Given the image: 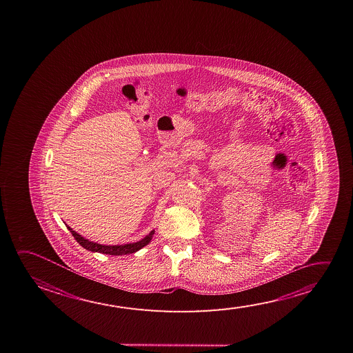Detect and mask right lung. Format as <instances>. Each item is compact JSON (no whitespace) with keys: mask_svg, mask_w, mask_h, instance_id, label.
<instances>
[{"mask_svg":"<svg viewBox=\"0 0 353 353\" xmlns=\"http://www.w3.org/2000/svg\"><path fill=\"white\" fill-rule=\"evenodd\" d=\"M68 229L72 234V236L75 237L76 241L80 243L83 249L92 251V252H99V254H113V256L134 254V252L139 251L140 249H143L144 246L150 243L152 235L155 234V230H152L149 235H146L144 239H141L140 241H137V243H124V245H101V243H93V241L87 240L85 237L81 236L80 234H77L75 230H72L70 226H68Z\"/></svg>","mask_w":353,"mask_h":353,"instance_id":"add662e5","label":"right lung"}]
</instances>
